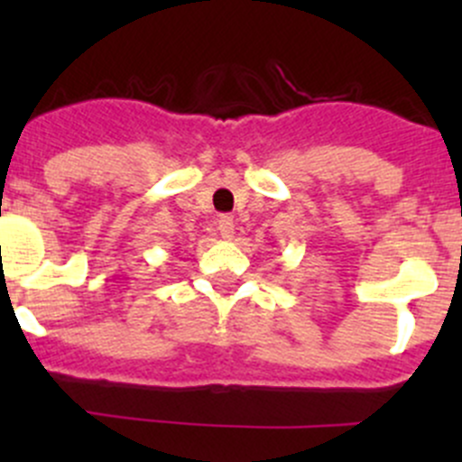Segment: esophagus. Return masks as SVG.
I'll return each instance as SVG.
<instances>
[{
    "label": "esophagus",
    "instance_id": "obj_1",
    "mask_svg": "<svg viewBox=\"0 0 462 462\" xmlns=\"http://www.w3.org/2000/svg\"><path fill=\"white\" fill-rule=\"evenodd\" d=\"M217 227H218V232H221L223 239H232V236H235V218L232 217H226V214H223V217H218Z\"/></svg>",
    "mask_w": 462,
    "mask_h": 462
}]
</instances>
